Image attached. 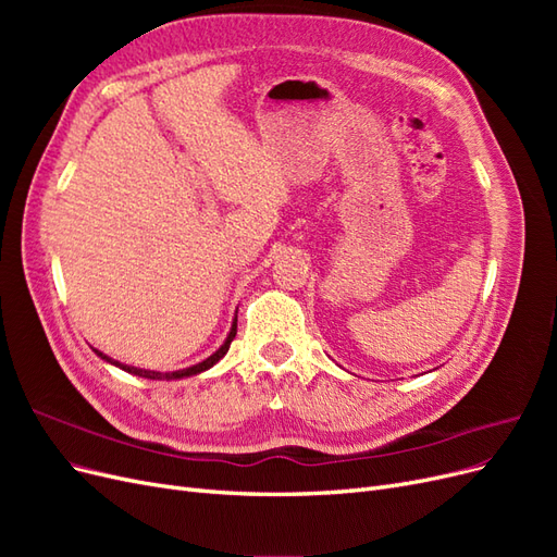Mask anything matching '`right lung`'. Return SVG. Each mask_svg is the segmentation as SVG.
<instances>
[{"label": "right lung", "mask_w": 557, "mask_h": 557, "mask_svg": "<svg viewBox=\"0 0 557 557\" xmlns=\"http://www.w3.org/2000/svg\"><path fill=\"white\" fill-rule=\"evenodd\" d=\"M234 336H237V315H234V323H232V330H230V334H227V339H225V344L218 348L211 358H207L205 362H199V364H193V367H188V369H178V372H148V369H139V367H129V364H123V362H117V360H111L109 356H104L102 350H97V348H92L99 358H102L104 362H111V364H115V367H121L123 372H129V374H134V376H144V379H153V381H162V379H166V381H172V379H185V376H195V374H201V372H207V369H211L218 360H221L225 352L230 350V344H232V339Z\"/></svg>", "instance_id": "add662e5"}]
</instances>
